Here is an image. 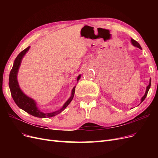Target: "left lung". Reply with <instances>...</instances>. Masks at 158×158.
Returning <instances> with one entry per match:
<instances>
[{"label":"left lung","mask_w":158,"mask_h":158,"mask_svg":"<svg viewBox=\"0 0 158 158\" xmlns=\"http://www.w3.org/2000/svg\"><path fill=\"white\" fill-rule=\"evenodd\" d=\"M131 43H132V44L134 46H135V47H138V48H139L140 49H142V47H140V44H138V43L136 41H135V40L131 39ZM150 86H151V79L150 80V84H149V85H148V86L146 87V90L145 94H144V96H143V97L142 98V99H141V103H142L143 101H144V100L145 99V98H146V96H147V94H148V91H149V89H150Z\"/></svg>","instance_id":"1"}]
</instances>
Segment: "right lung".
<instances>
[{
	"instance_id": "right-lung-1",
	"label": "right lung",
	"mask_w": 158,
	"mask_h": 158,
	"mask_svg": "<svg viewBox=\"0 0 158 158\" xmlns=\"http://www.w3.org/2000/svg\"><path fill=\"white\" fill-rule=\"evenodd\" d=\"M30 46L27 47L26 49L23 50L21 52L19 53L17 56L12 66V69L10 71V76H9V88L10 89V92L12 97L14 99V102L16 103L17 106L20 109H23L27 113H29L31 115L39 117V118H46V117H54L56 114H59L65 109V108L67 107L69 103L71 102L72 100L73 99L74 92H75V88L74 86L72 90V94L70 98L66 101V102L64 104L60 109L51 113H44L37 108L36 106L35 102L33 99L30 98V97L27 96L22 92V91L20 88L19 84L17 80V74L18 69L20 68V66L21 64L22 60L23 59V56L26 55V52L30 49ZM81 77V76L79 75L77 78V80L78 81Z\"/></svg>"
}]
</instances>
